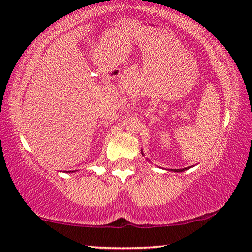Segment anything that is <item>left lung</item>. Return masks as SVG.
I'll return each instance as SVG.
<instances>
[{
	"mask_svg": "<svg viewBox=\"0 0 252 252\" xmlns=\"http://www.w3.org/2000/svg\"><path fill=\"white\" fill-rule=\"evenodd\" d=\"M188 168L189 167H186V168H182V170L180 168V170H174V172H182V171H185V170H188Z\"/></svg>",
	"mask_w": 252,
	"mask_h": 252,
	"instance_id": "obj_1",
	"label": "left lung"
}]
</instances>
